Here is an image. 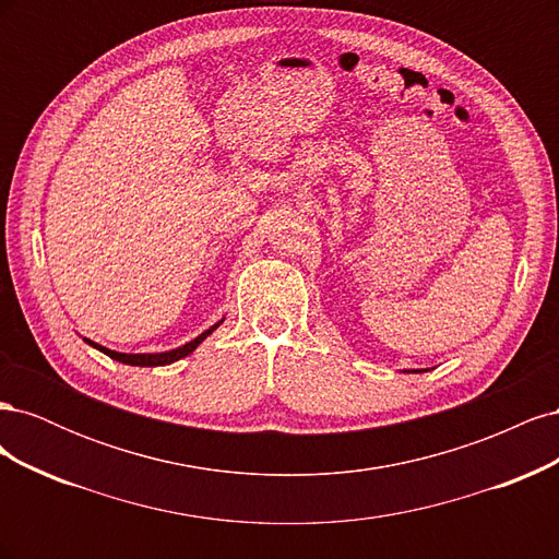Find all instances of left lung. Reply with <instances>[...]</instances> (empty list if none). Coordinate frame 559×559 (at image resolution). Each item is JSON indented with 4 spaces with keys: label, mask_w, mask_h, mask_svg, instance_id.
Instances as JSON below:
<instances>
[{
    "label": "left lung",
    "mask_w": 559,
    "mask_h": 559,
    "mask_svg": "<svg viewBox=\"0 0 559 559\" xmlns=\"http://www.w3.org/2000/svg\"><path fill=\"white\" fill-rule=\"evenodd\" d=\"M427 368H417V370H408V373H425Z\"/></svg>",
    "instance_id": "1"
}]
</instances>
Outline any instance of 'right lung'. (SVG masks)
Here are the masks:
<instances>
[{"mask_svg":"<svg viewBox=\"0 0 559 559\" xmlns=\"http://www.w3.org/2000/svg\"><path fill=\"white\" fill-rule=\"evenodd\" d=\"M218 324H224V319L216 321V324L210 326L207 331H202L198 337H193L191 343H186V345H181V347H177V349H170V352H156V354H126V352H114V349H109V347H103V345H97V343L88 341V337H83V343H88L91 347H95V349H99V352H105L109 359L128 364V366H167V364H175V361H179V359H183V357H189V354H191L202 341H205V337H207L212 331L218 329Z\"/></svg>","mask_w":559,"mask_h":559,"instance_id":"obj_1","label":"right lung"}]
</instances>
